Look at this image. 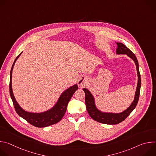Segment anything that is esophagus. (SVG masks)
Instances as JSON below:
<instances>
[{"label": "esophagus", "instance_id": "obj_1", "mask_svg": "<svg viewBox=\"0 0 156 156\" xmlns=\"http://www.w3.org/2000/svg\"><path fill=\"white\" fill-rule=\"evenodd\" d=\"M87 83V79L86 77H84V76L80 77L78 81V84L80 86H83Z\"/></svg>", "mask_w": 156, "mask_h": 156}]
</instances>
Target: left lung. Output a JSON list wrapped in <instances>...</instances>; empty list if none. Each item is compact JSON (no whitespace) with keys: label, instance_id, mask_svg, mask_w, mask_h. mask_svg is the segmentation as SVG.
I'll return each instance as SVG.
<instances>
[{"label":"left lung","instance_id":"obj_1","mask_svg":"<svg viewBox=\"0 0 156 156\" xmlns=\"http://www.w3.org/2000/svg\"><path fill=\"white\" fill-rule=\"evenodd\" d=\"M117 48L116 50L117 54H126L129 58H131L136 66V70L138 73V84L136 87V91L134 100L132 102L131 105L122 112L120 113H111V112H104L99 110L95 104V99L93 95L91 92L86 88H83V91L85 93V104L86 109L90 116L94 120L104 124L108 125H116L122 121H123L135 109L136 107L140 94L141 88V75L139 70V64L138 60L135 56L126 46L121 42H116Z\"/></svg>","mask_w":156,"mask_h":156}]
</instances>
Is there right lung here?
<instances>
[{
    "mask_svg": "<svg viewBox=\"0 0 156 156\" xmlns=\"http://www.w3.org/2000/svg\"><path fill=\"white\" fill-rule=\"evenodd\" d=\"M21 53L22 52H21L17 56L12 65L10 70V78L9 85L10 97L16 113L21 117L27 120L32 125L39 128L46 127L60 122L65 114L69 102L70 101L75 92L78 89L77 84H74L73 86L69 87L67 90L64 91L59 97L57 102L54 105V106L49 110L41 113H33L25 111L20 106V105L16 101L12 91V70L13 69V66Z\"/></svg>",
    "mask_w": 156,
    "mask_h": 156,
    "instance_id": "add662e5",
    "label": "right lung"
}]
</instances>
